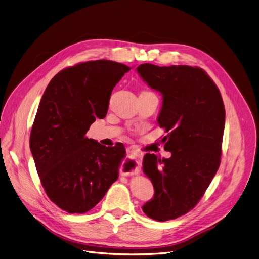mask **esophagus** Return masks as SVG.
Instances as JSON below:
<instances>
[{"mask_svg": "<svg viewBox=\"0 0 259 259\" xmlns=\"http://www.w3.org/2000/svg\"><path fill=\"white\" fill-rule=\"evenodd\" d=\"M126 150H127V154H128L133 159H136V160H139V159H140L141 155H140V153H139V150L137 149L136 147L130 146V147H127Z\"/></svg>", "mask_w": 259, "mask_h": 259, "instance_id": "1", "label": "esophagus"}]
</instances>
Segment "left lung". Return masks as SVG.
Returning a JSON list of instances; mask_svg holds the SVG:
<instances>
[{"label": "left lung", "mask_w": 259, "mask_h": 259, "mask_svg": "<svg viewBox=\"0 0 259 259\" xmlns=\"http://www.w3.org/2000/svg\"><path fill=\"white\" fill-rule=\"evenodd\" d=\"M137 71L163 96L158 123L167 133L164 148L171 153L168 159L144 156L143 171L155 195L142 210L158 222L175 220L200 202L220 167L226 117L223 98L199 67L142 64Z\"/></svg>", "instance_id": "1"}]
</instances>
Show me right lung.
Listing matches in <instances>:
<instances>
[{
    "mask_svg": "<svg viewBox=\"0 0 259 259\" xmlns=\"http://www.w3.org/2000/svg\"><path fill=\"white\" fill-rule=\"evenodd\" d=\"M130 67L98 59L59 71L46 88L30 134V149L51 202L69 213L94 208L117 181L122 144L106 147L85 137L108 113L115 85Z\"/></svg>",
    "mask_w": 259,
    "mask_h": 259,
    "instance_id": "right-lung-1",
    "label": "right lung"
}]
</instances>
